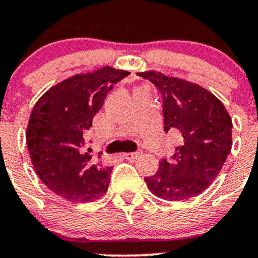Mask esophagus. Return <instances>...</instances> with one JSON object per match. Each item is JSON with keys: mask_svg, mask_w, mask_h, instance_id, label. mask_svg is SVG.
I'll list each match as a JSON object with an SVG mask.
<instances>
[{"mask_svg": "<svg viewBox=\"0 0 258 258\" xmlns=\"http://www.w3.org/2000/svg\"><path fill=\"white\" fill-rule=\"evenodd\" d=\"M141 155V151H135V153H124L123 158L127 159V160H135L139 156Z\"/></svg>", "mask_w": 258, "mask_h": 258, "instance_id": "34e87169", "label": "esophagus"}]
</instances>
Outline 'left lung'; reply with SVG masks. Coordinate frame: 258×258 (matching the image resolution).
Returning <instances> with one entry per match:
<instances>
[{"instance_id": "left-lung-1", "label": "left lung", "mask_w": 258, "mask_h": 258, "mask_svg": "<svg viewBox=\"0 0 258 258\" xmlns=\"http://www.w3.org/2000/svg\"><path fill=\"white\" fill-rule=\"evenodd\" d=\"M139 75L162 94L164 131L172 130L179 139L172 159H163L158 172L145 178L148 188L168 201L197 196L214 182L230 153L229 113L202 86L155 71Z\"/></svg>"}]
</instances>
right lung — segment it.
Listing matches in <instances>:
<instances>
[{
    "label": "right lung",
    "instance_id": "right-lung-1",
    "mask_svg": "<svg viewBox=\"0 0 258 258\" xmlns=\"http://www.w3.org/2000/svg\"><path fill=\"white\" fill-rule=\"evenodd\" d=\"M130 75L105 66L52 86L37 102L26 128L31 163L43 183L71 202H91L107 192L112 168L85 150L84 134L113 84Z\"/></svg>",
    "mask_w": 258,
    "mask_h": 258
}]
</instances>
